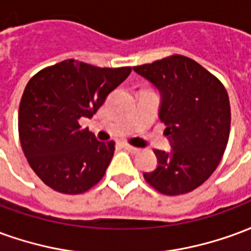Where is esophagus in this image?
I'll list each match as a JSON object with an SVG mask.
<instances>
[{
  "instance_id": "1",
  "label": "esophagus",
  "mask_w": 251,
  "mask_h": 251,
  "mask_svg": "<svg viewBox=\"0 0 251 251\" xmlns=\"http://www.w3.org/2000/svg\"><path fill=\"white\" fill-rule=\"evenodd\" d=\"M124 147H125L126 149H127V151H129V152H131V153H138V152H140V149H138V148L131 147V145H129V144H124Z\"/></svg>"
}]
</instances>
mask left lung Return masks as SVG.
Masks as SVG:
<instances>
[{
	"instance_id": "obj_1",
	"label": "left lung",
	"mask_w": 251,
	"mask_h": 251,
	"mask_svg": "<svg viewBox=\"0 0 251 251\" xmlns=\"http://www.w3.org/2000/svg\"><path fill=\"white\" fill-rule=\"evenodd\" d=\"M161 93L160 121L172 151H154L158 165L144 179L160 194H188L221 163L230 136L231 110L222 82L183 55L133 67Z\"/></svg>"
}]
</instances>
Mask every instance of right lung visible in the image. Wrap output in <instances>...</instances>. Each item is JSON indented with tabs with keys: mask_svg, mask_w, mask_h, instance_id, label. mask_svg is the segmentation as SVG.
<instances>
[{
	"mask_svg": "<svg viewBox=\"0 0 251 251\" xmlns=\"http://www.w3.org/2000/svg\"><path fill=\"white\" fill-rule=\"evenodd\" d=\"M131 67L102 68L68 59L30 77L19 109V136L30 168L56 192L79 195L100 181L114 141H98L79 120L93 117Z\"/></svg>",
	"mask_w": 251,
	"mask_h": 251,
	"instance_id": "1",
	"label": "right lung"
}]
</instances>
